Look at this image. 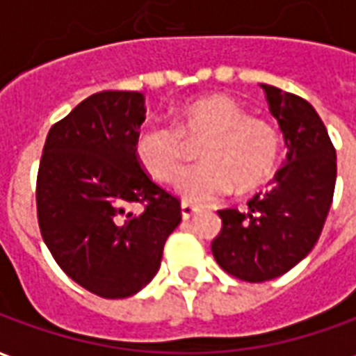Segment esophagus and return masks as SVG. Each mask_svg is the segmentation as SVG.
Instances as JSON below:
<instances>
[{
    "instance_id": "34e87169",
    "label": "esophagus",
    "mask_w": 356,
    "mask_h": 356,
    "mask_svg": "<svg viewBox=\"0 0 356 356\" xmlns=\"http://www.w3.org/2000/svg\"><path fill=\"white\" fill-rule=\"evenodd\" d=\"M198 211L200 209L198 208H194V206H191V204H181V216H183V219L185 221H191V219H194V217L198 216Z\"/></svg>"
}]
</instances>
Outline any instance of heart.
Listing matches in <instances>:
<instances>
[{
	"instance_id": "1",
	"label": "heart",
	"mask_w": 356,
	"mask_h": 356,
	"mask_svg": "<svg viewBox=\"0 0 356 356\" xmlns=\"http://www.w3.org/2000/svg\"><path fill=\"white\" fill-rule=\"evenodd\" d=\"M202 162L179 173L175 191L186 202L209 204L238 191H254L278 162L280 135L265 118L250 116L232 97L211 93L185 102L175 125H143L133 150L140 168L160 183H171L186 158L188 145L200 143Z\"/></svg>"
}]
</instances>
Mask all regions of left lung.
I'll return each mask as SVG.
<instances>
[{
    "label": "left lung",
    "mask_w": 356,
    "mask_h": 356,
    "mask_svg": "<svg viewBox=\"0 0 356 356\" xmlns=\"http://www.w3.org/2000/svg\"><path fill=\"white\" fill-rule=\"evenodd\" d=\"M286 143V162L244 211L219 209L211 242L219 267L246 282L288 273L313 250L336 188V148L316 110L298 95L261 83Z\"/></svg>",
    "instance_id": "8db88e82"
}]
</instances>
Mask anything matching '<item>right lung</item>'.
Instances as JSON below:
<instances>
[{"label":"right lung","instance_id":"right-lung-1","mask_svg":"<svg viewBox=\"0 0 356 356\" xmlns=\"http://www.w3.org/2000/svg\"><path fill=\"white\" fill-rule=\"evenodd\" d=\"M139 91H101L47 133L35 204L43 242L58 267L95 296L129 298L160 268L181 204L152 183L133 143L145 122ZM143 203L145 211H129Z\"/></svg>","mask_w":356,"mask_h":356}]
</instances>
